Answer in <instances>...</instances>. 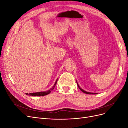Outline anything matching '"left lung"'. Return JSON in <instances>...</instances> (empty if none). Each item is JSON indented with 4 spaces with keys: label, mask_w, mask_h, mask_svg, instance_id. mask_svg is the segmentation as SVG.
Here are the masks:
<instances>
[{
    "label": "left lung",
    "mask_w": 128,
    "mask_h": 128,
    "mask_svg": "<svg viewBox=\"0 0 128 128\" xmlns=\"http://www.w3.org/2000/svg\"><path fill=\"white\" fill-rule=\"evenodd\" d=\"M77 86H78V88L80 89V90L82 91L83 92H84V93H85V94H98L97 93H92V92H86V91H85L84 90H83L82 88H80V86H78V83H77Z\"/></svg>",
    "instance_id": "obj_1"
}]
</instances>
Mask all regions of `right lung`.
I'll return each instance as SVG.
<instances>
[{
	"mask_svg": "<svg viewBox=\"0 0 128 128\" xmlns=\"http://www.w3.org/2000/svg\"><path fill=\"white\" fill-rule=\"evenodd\" d=\"M57 81H58V80H56V82L54 84V86L52 87V88H51L50 90H48V91H44V92H34V93H30L29 94H28V93H26V95H29V96H46L47 95L49 94H50L51 93V91L53 90L54 88V87L56 86V85L57 83Z\"/></svg>",
	"mask_w": 128,
	"mask_h": 128,
	"instance_id": "1",
	"label": "right lung"
}]
</instances>
